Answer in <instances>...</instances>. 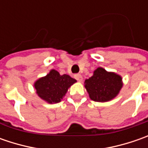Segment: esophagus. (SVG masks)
Segmentation results:
<instances>
[{"mask_svg": "<svg viewBox=\"0 0 148 148\" xmlns=\"http://www.w3.org/2000/svg\"><path fill=\"white\" fill-rule=\"evenodd\" d=\"M74 77L77 79L78 82H82V76L81 74H76V75H74Z\"/></svg>", "mask_w": 148, "mask_h": 148, "instance_id": "34e87169", "label": "esophagus"}]
</instances>
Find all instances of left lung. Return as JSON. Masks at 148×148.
I'll return each instance as SVG.
<instances>
[{
	"label": "left lung",
	"mask_w": 148,
	"mask_h": 148,
	"mask_svg": "<svg viewBox=\"0 0 148 148\" xmlns=\"http://www.w3.org/2000/svg\"><path fill=\"white\" fill-rule=\"evenodd\" d=\"M122 86V77L102 67H98L93 76L85 81V87L90 98L96 102H106L114 99Z\"/></svg>",
	"instance_id": "1"
}]
</instances>
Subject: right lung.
Masks as SVG:
<instances>
[{"label":"right lung","mask_w":148,"mask_h":148,"mask_svg":"<svg viewBox=\"0 0 148 148\" xmlns=\"http://www.w3.org/2000/svg\"><path fill=\"white\" fill-rule=\"evenodd\" d=\"M77 82L70 76L60 75L56 70H51L47 76L41 77L34 82V88L38 95L49 104L60 102L65 96L68 88Z\"/></svg>","instance_id":"add662e5"}]
</instances>
